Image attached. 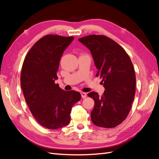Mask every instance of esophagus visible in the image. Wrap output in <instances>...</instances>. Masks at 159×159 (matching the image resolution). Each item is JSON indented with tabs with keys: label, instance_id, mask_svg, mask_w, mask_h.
I'll return each mask as SVG.
<instances>
[{
	"label": "esophagus",
	"instance_id": "esophagus-1",
	"mask_svg": "<svg viewBox=\"0 0 159 159\" xmlns=\"http://www.w3.org/2000/svg\"><path fill=\"white\" fill-rule=\"evenodd\" d=\"M81 98H85L86 97H87V94H86V93H84V92H81Z\"/></svg>",
	"mask_w": 159,
	"mask_h": 159
}]
</instances>
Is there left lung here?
Masks as SVG:
<instances>
[{"instance_id":"1","label":"left lung","mask_w":159,"mask_h":159,"mask_svg":"<svg viewBox=\"0 0 159 159\" xmlns=\"http://www.w3.org/2000/svg\"><path fill=\"white\" fill-rule=\"evenodd\" d=\"M90 50L105 90L102 97L90 92L94 100L91 119L95 125L114 128L127 117L134 98L136 76L131 59L123 48L103 35H89L78 40Z\"/></svg>"}]
</instances>
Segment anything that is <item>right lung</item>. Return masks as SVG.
I'll use <instances>...</instances> for the list:
<instances>
[{
	"label": "right lung",
	"mask_w": 159,
	"mask_h": 159,
	"mask_svg": "<svg viewBox=\"0 0 159 159\" xmlns=\"http://www.w3.org/2000/svg\"><path fill=\"white\" fill-rule=\"evenodd\" d=\"M74 38L44 36L31 48L22 64L20 85L25 99L37 122L50 129L68 125L71 108L81 99L78 91H66L55 84L62 54Z\"/></svg>",
	"instance_id": "1"
}]
</instances>
